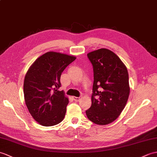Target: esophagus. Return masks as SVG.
Instances as JSON below:
<instances>
[{
  "instance_id": "esophagus-1",
  "label": "esophagus",
  "mask_w": 157,
  "mask_h": 157,
  "mask_svg": "<svg viewBox=\"0 0 157 157\" xmlns=\"http://www.w3.org/2000/svg\"><path fill=\"white\" fill-rule=\"evenodd\" d=\"M73 99H74V100L75 101H79L80 100H81V97L74 96V97H73Z\"/></svg>"
}]
</instances>
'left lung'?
Returning <instances> with one entry per match:
<instances>
[{"label": "left lung", "instance_id": "1", "mask_svg": "<svg viewBox=\"0 0 157 157\" xmlns=\"http://www.w3.org/2000/svg\"><path fill=\"white\" fill-rule=\"evenodd\" d=\"M87 56L94 70L92 105L86 111L87 117L96 124H108L118 117L128 101V70L109 49H100Z\"/></svg>", "mask_w": 157, "mask_h": 157}]
</instances>
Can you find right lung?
Listing matches in <instances>:
<instances>
[{
	"mask_svg": "<svg viewBox=\"0 0 157 157\" xmlns=\"http://www.w3.org/2000/svg\"><path fill=\"white\" fill-rule=\"evenodd\" d=\"M76 57L49 52L35 61L25 75L23 92L25 104L36 121L52 126L63 120L68 98L59 91L61 73Z\"/></svg>",
	"mask_w": 157,
	"mask_h": 157,
	"instance_id": "add662e5",
	"label": "right lung"
}]
</instances>
